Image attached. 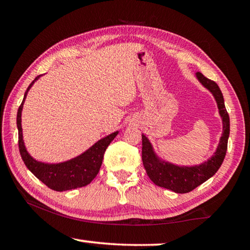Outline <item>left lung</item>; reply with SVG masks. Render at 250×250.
I'll list each match as a JSON object with an SVG mask.
<instances>
[{"label": "left lung", "mask_w": 250, "mask_h": 250, "mask_svg": "<svg viewBox=\"0 0 250 250\" xmlns=\"http://www.w3.org/2000/svg\"><path fill=\"white\" fill-rule=\"evenodd\" d=\"M196 76L198 80L214 95L217 101L219 113L223 118V135L215 154L201 166L180 167L171 163L161 162L152 151L149 140L146 135H142V162L147 176L155 185L182 194L193 191L218 171L226 155L228 137H229V116L225 108L224 97L218 84L213 80L206 78L200 71H197Z\"/></svg>", "instance_id": "obj_1"}]
</instances>
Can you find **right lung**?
Wrapping results in <instances>:
<instances>
[{
    "instance_id": "obj_1",
    "label": "right lung",
    "mask_w": 250,
    "mask_h": 250,
    "mask_svg": "<svg viewBox=\"0 0 250 250\" xmlns=\"http://www.w3.org/2000/svg\"><path fill=\"white\" fill-rule=\"evenodd\" d=\"M41 76V75H40ZM40 76L33 80L29 84L26 92L24 95V99L18 110V118L16 124L19 129V149L22 160L25 166L31 171L37 179L43 182L49 188L57 192L68 191L77 188H83L90 183L98 174L101 164H103L104 154L113 139L116 138L118 132L109 134L108 137L101 139L96 145L92 146L89 150H87L82 155L77 156L70 161L59 164H45L37 162L31 158L24 146L23 135H22V125H21V115H22V108L27 95L29 88L33 86L35 80L40 78Z\"/></svg>"
}]
</instances>
